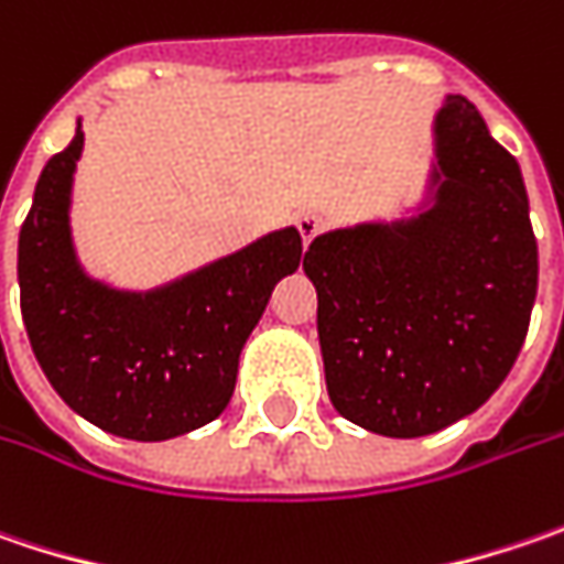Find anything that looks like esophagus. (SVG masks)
<instances>
[{
  "label": "esophagus",
  "instance_id": "1",
  "mask_svg": "<svg viewBox=\"0 0 564 564\" xmlns=\"http://www.w3.org/2000/svg\"><path fill=\"white\" fill-rule=\"evenodd\" d=\"M296 227H300V236H303V242H312L315 236L325 230V217L322 214H315V210H303L300 217H296Z\"/></svg>",
  "mask_w": 564,
  "mask_h": 564
}]
</instances>
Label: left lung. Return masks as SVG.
<instances>
[{"label": "left lung", "mask_w": 564, "mask_h": 564, "mask_svg": "<svg viewBox=\"0 0 564 564\" xmlns=\"http://www.w3.org/2000/svg\"><path fill=\"white\" fill-rule=\"evenodd\" d=\"M435 205L315 236L303 271L334 410L420 438L482 406L511 372L536 300V236L518 160L467 97L435 116Z\"/></svg>", "instance_id": "1"}]
</instances>
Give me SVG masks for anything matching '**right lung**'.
I'll return each instance as SVG.
<instances>
[{"label": "right lung", "mask_w": 564, "mask_h": 564, "mask_svg": "<svg viewBox=\"0 0 564 564\" xmlns=\"http://www.w3.org/2000/svg\"><path fill=\"white\" fill-rule=\"evenodd\" d=\"M46 160L18 236L21 315L43 376L65 404L104 432L163 442L205 426L230 404L246 337L274 283L303 258L296 227L268 234L154 293L90 281L72 249L68 198L82 158Z\"/></svg>", "instance_id": "right-lung-1"}]
</instances>
